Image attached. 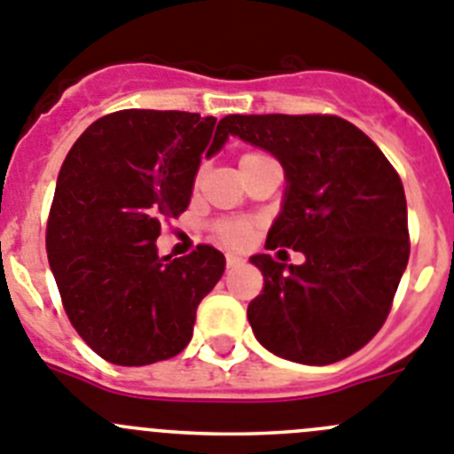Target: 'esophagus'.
<instances>
[{
  "mask_svg": "<svg viewBox=\"0 0 454 454\" xmlns=\"http://www.w3.org/2000/svg\"><path fill=\"white\" fill-rule=\"evenodd\" d=\"M226 264H228V269H232V267H239V264H244V260L239 255H235V253H226Z\"/></svg>",
  "mask_w": 454,
  "mask_h": 454,
  "instance_id": "esophagus-1",
  "label": "esophagus"
}]
</instances>
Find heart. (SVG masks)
Masks as SVG:
<instances>
[{"label":"heart","instance_id":"1","mask_svg":"<svg viewBox=\"0 0 454 454\" xmlns=\"http://www.w3.org/2000/svg\"><path fill=\"white\" fill-rule=\"evenodd\" d=\"M253 158H267V156H262V153H247V156H242V160L239 162L253 160ZM248 235H251V228H248V223L244 222H223L222 226H219V237H222L226 244H232V247H242V244L248 239Z\"/></svg>","mask_w":454,"mask_h":454}]
</instances>
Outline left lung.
Returning a JSON list of instances; mask_svg holds the SVG:
<instances>
[{
	"mask_svg": "<svg viewBox=\"0 0 454 454\" xmlns=\"http://www.w3.org/2000/svg\"><path fill=\"white\" fill-rule=\"evenodd\" d=\"M219 133L269 151L285 171L283 206L267 248L303 264L251 255L264 289L248 324L269 353L324 366L375 337L410 260L407 201L385 153L334 115H228Z\"/></svg>",
	"mask_w": 454,
	"mask_h": 454,
	"instance_id": "8db88e82",
	"label": "left lung"
}]
</instances>
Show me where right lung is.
Instances as JSON below:
<instances>
[{"label":"right lung","mask_w":454,"mask_h":454,"mask_svg":"<svg viewBox=\"0 0 454 454\" xmlns=\"http://www.w3.org/2000/svg\"><path fill=\"white\" fill-rule=\"evenodd\" d=\"M215 124L183 110H120L90 124L60 167L49 267L76 333L113 364L181 353L223 276L226 257L207 244L174 260L156 247L160 223L190 206L201 158L228 142Z\"/></svg>","instance_id":"add662e5"}]
</instances>
